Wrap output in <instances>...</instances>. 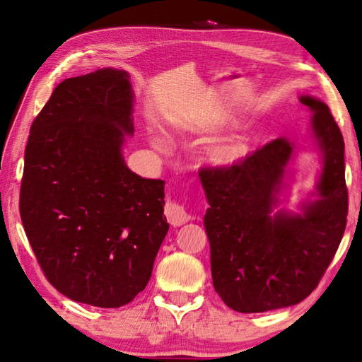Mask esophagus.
<instances>
[{
    "mask_svg": "<svg viewBox=\"0 0 362 362\" xmlns=\"http://www.w3.org/2000/svg\"><path fill=\"white\" fill-rule=\"evenodd\" d=\"M165 214H166V219H168L169 224L174 226V227H180L183 224H187V222L191 219L188 211L185 210V206H182L179 204H175V202H168L166 204Z\"/></svg>",
    "mask_w": 362,
    "mask_h": 362,
    "instance_id": "1",
    "label": "esophagus"
}]
</instances>
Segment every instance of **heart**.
<instances>
[{"instance_id": "obj_1", "label": "heart", "mask_w": 362, "mask_h": 362, "mask_svg": "<svg viewBox=\"0 0 362 362\" xmlns=\"http://www.w3.org/2000/svg\"><path fill=\"white\" fill-rule=\"evenodd\" d=\"M230 121V119H226ZM224 122H216L213 127H221ZM152 141L158 144V138L152 136ZM249 143L244 136L240 138H233V140H228L226 143H221L210 151L209 153V160L213 166L216 168H230L235 166L243 161L245 157L249 156Z\"/></svg>"}]
</instances>
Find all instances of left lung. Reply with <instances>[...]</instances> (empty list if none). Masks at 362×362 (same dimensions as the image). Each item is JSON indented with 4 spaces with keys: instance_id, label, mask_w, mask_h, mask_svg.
I'll list each match as a JSON object with an SVG mask.
<instances>
[{
    "instance_id": "obj_1",
    "label": "left lung",
    "mask_w": 362,
    "mask_h": 362,
    "mask_svg": "<svg viewBox=\"0 0 362 362\" xmlns=\"http://www.w3.org/2000/svg\"><path fill=\"white\" fill-rule=\"evenodd\" d=\"M311 112V138L322 168L300 211L279 209L297 146L267 143L230 168L201 169L210 209L213 286L240 313H264L302 302L317 286L344 236L349 213L344 138L328 105L302 95Z\"/></svg>"
}]
</instances>
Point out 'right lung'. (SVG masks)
I'll return each mask as SVG.
<instances>
[{
	"instance_id": "add662e5",
	"label": "right lung",
	"mask_w": 362,
	"mask_h": 362,
	"mask_svg": "<svg viewBox=\"0 0 362 362\" xmlns=\"http://www.w3.org/2000/svg\"><path fill=\"white\" fill-rule=\"evenodd\" d=\"M103 68L54 88L25 151L20 214L46 279L60 294L119 308L148 284L168 233L165 182L122 157L134 135V90Z\"/></svg>"
}]
</instances>
